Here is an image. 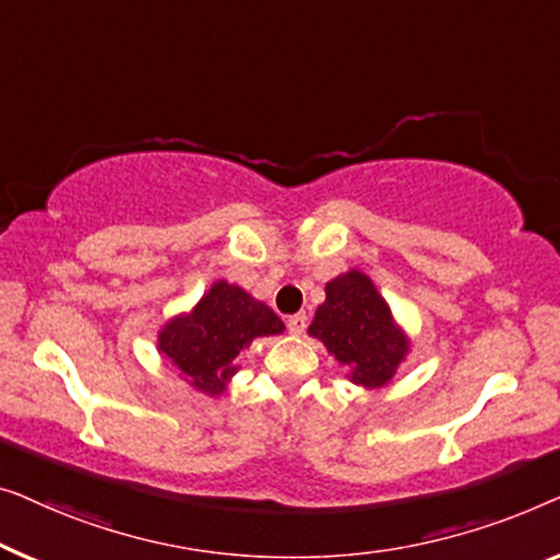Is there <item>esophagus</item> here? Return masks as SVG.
<instances>
[{
    "label": "esophagus",
    "mask_w": 560,
    "mask_h": 560,
    "mask_svg": "<svg viewBox=\"0 0 560 560\" xmlns=\"http://www.w3.org/2000/svg\"><path fill=\"white\" fill-rule=\"evenodd\" d=\"M287 325H289V332L291 335H302L304 329H306V314L304 312L291 314V317L287 319Z\"/></svg>",
    "instance_id": "esophagus-1"
}]
</instances>
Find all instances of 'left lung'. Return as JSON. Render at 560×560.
<instances>
[{"instance_id":"8db88e82","label":"left lung","mask_w":560,"mask_h":560,"mask_svg":"<svg viewBox=\"0 0 560 560\" xmlns=\"http://www.w3.org/2000/svg\"><path fill=\"white\" fill-rule=\"evenodd\" d=\"M325 294L306 332L325 345L358 388H385L411 352V337L393 317L390 304L360 269L327 281Z\"/></svg>"}]
</instances>
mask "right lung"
<instances>
[{
	"label": "right lung",
	"instance_id": "right-lung-1",
	"mask_svg": "<svg viewBox=\"0 0 560 560\" xmlns=\"http://www.w3.org/2000/svg\"><path fill=\"white\" fill-rule=\"evenodd\" d=\"M283 322L238 283L218 279L187 312L170 317L156 332V352L190 388L223 396L238 373V355L256 337L283 332Z\"/></svg>",
	"mask_w": 560,
	"mask_h": 560
}]
</instances>
